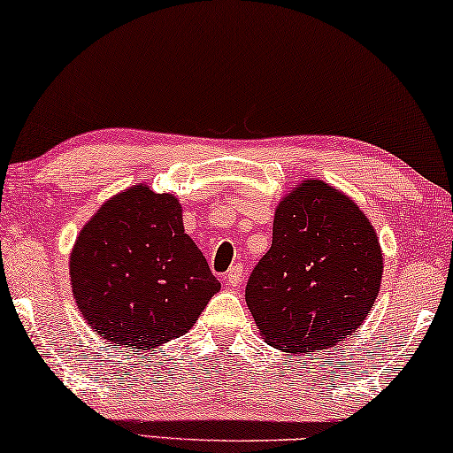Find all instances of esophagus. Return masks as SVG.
<instances>
[{"label":"esophagus","mask_w":453,"mask_h":453,"mask_svg":"<svg viewBox=\"0 0 453 453\" xmlns=\"http://www.w3.org/2000/svg\"><path fill=\"white\" fill-rule=\"evenodd\" d=\"M241 276H243V265H231V270H228L225 276V284H228V287H237L241 282Z\"/></svg>","instance_id":"esophagus-1"}]
</instances>
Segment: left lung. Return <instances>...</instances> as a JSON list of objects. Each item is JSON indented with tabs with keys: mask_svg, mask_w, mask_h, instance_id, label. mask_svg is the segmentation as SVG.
<instances>
[{
	"mask_svg": "<svg viewBox=\"0 0 453 453\" xmlns=\"http://www.w3.org/2000/svg\"><path fill=\"white\" fill-rule=\"evenodd\" d=\"M381 274L380 239L363 210L330 183L307 179L276 206L272 247L247 280L245 301L265 342L311 355L363 326Z\"/></svg>",
	"mask_w": 453,
	"mask_h": 453,
	"instance_id": "left-lung-1",
	"label": "left lung"
}]
</instances>
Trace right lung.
Listing matches in <instances>:
<instances>
[{
    "instance_id": "right-lung-1",
    "label": "right lung",
    "mask_w": 453,
    "mask_h": 453,
    "mask_svg": "<svg viewBox=\"0 0 453 453\" xmlns=\"http://www.w3.org/2000/svg\"><path fill=\"white\" fill-rule=\"evenodd\" d=\"M76 305L115 349L150 350L183 336L220 290L185 234L173 194L134 185L98 208L70 256Z\"/></svg>"
}]
</instances>
